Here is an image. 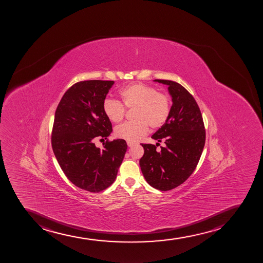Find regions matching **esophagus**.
Masks as SVG:
<instances>
[{"instance_id":"obj_1","label":"esophagus","mask_w":263,"mask_h":263,"mask_svg":"<svg viewBox=\"0 0 263 263\" xmlns=\"http://www.w3.org/2000/svg\"><path fill=\"white\" fill-rule=\"evenodd\" d=\"M134 143H133V142H129L128 141L127 142V145H128V147H133V145H134Z\"/></svg>"}]
</instances>
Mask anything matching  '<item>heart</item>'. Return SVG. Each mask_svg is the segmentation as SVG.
<instances>
[{"label":"heart","mask_w":263,"mask_h":263,"mask_svg":"<svg viewBox=\"0 0 263 263\" xmlns=\"http://www.w3.org/2000/svg\"><path fill=\"white\" fill-rule=\"evenodd\" d=\"M121 101L106 99L103 102V111L110 121L118 123L124 119L125 108L133 109L134 121L125 122L117 126L115 135L126 141L136 142L148 133L149 127L158 130L169 119L172 108L167 94L144 84L135 83L119 91Z\"/></svg>","instance_id":"b5f03b06"}]
</instances>
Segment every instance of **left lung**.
I'll return each instance as SVG.
<instances>
[{
	"label": "left lung",
	"instance_id": "8db88e82",
	"mask_svg": "<svg viewBox=\"0 0 263 263\" xmlns=\"http://www.w3.org/2000/svg\"><path fill=\"white\" fill-rule=\"evenodd\" d=\"M168 86L172 98L169 119L152 138L165 144H142L144 153L139 164L147 183L166 191L184 183L193 173L205 144L202 114L193 96L182 85L172 80H155ZM159 143H157V144Z\"/></svg>",
	"mask_w": 263,
	"mask_h": 263
}]
</instances>
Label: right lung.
I'll return each instance as SVG.
<instances>
[{
    "label": "right lung",
    "instance_id": "obj_1",
    "mask_svg": "<svg viewBox=\"0 0 263 263\" xmlns=\"http://www.w3.org/2000/svg\"><path fill=\"white\" fill-rule=\"evenodd\" d=\"M114 81L85 80L72 85L59 103L52 130V147L64 174L79 188L100 192L115 181L127 144L108 140L111 123L103 102ZM97 138L106 139L100 149Z\"/></svg>",
    "mask_w": 263,
    "mask_h": 263
}]
</instances>
